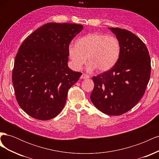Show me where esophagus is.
Instances as JSON below:
<instances>
[{
	"label": "esophagus",
	"instance_id": "esophagus-1",
	"mask_svg": "<svg viewBox=\"0 0 159 159\" xmlns=\"http://www.w3.org/2000/svg\"><path fill=\"white\" fill-rule=\"evenodd\" d=\"M89 78V75L88 74H83L81 76V79H88Z\"/></svg>",
	"mask_w": 159,
	"mask_h": 159
}]
</instances>
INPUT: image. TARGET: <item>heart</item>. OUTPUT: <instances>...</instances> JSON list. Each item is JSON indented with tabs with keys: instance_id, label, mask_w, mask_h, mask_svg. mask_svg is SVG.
<instances>
[{
	"instance_id": "1",
	"label": "heart",
	"mask_w": 159,
	"mask_h": 159,
	"mask_svg": "<svg viewBox=\"0 0 159 159\" xmlns=\"http://www.w3.org/2000/svg\"><path fill=\"white\" fill-rule=\"evenodd\" d=\"M120 54L121 44L116 37L98 32L89 34L80 38L77 44H70L68 47L72 66L78 70L88 59V70L107 71L117 64Z\"/></svg>"
}]
</instances>
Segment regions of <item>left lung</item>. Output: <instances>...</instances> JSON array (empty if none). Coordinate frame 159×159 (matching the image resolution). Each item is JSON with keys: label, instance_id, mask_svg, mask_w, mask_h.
I'll list each match as a JSON object with an SVG mask.
<instances>
[{"label": "left lung", "instance_id": "8db88e82", "mask_svg": "<svg viewBox=\"0 0 159 159\" xmlns=\"http://www.w3.org/2000/svg\"><path fill=\"white\" fill-rule=\"evenodd\" d=\"M121 44V54L111 69L93 76L91 102L101 111L120 115L142 98L151 76V58L147 46L133 33L109 28Z\"/></svg>", "mask_w": 159, "mask_h": 159}]
</instances>
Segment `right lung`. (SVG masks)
I'll list each match as a JSON object with an SVG mask.
<instances>
[{
  "instance_id": "1",
  "label": "right lung",
  "mask_w": 159,
  "mask_h": 159,
  "mask_svg": "<svg viewBox=\"0 0 159 159\" xmlns=\"http://www.w3.org/2000/svg\"><path fill=\"white\" fill-rule=\"evenodd\" d=\"M82 30L77 24L49 22L19 48L12 84L19 106L30 117L46 121L64 108L69 89L82 74L68 66L69 45Z\"/></svg>"
}]
</instances>
